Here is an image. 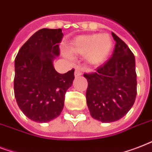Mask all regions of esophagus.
I'll return each instance as SVG.
<instances>
[{
  "label": "esophagus",
  "instance_id": "esophagus-1",
  "mask_svg": "<svg viewBox=\"0 0 152 152\" xmlns=\"http://www.w3.org/2000/svg\"><path fill=\"white\" fill-rule=\"evenodd\" d=\"M82 74V70H81V69H80V68H76V70H75V76H80Z\"/></svg>",
  "mask_w": 152,
  "mask_h": 152
}]
</instances>
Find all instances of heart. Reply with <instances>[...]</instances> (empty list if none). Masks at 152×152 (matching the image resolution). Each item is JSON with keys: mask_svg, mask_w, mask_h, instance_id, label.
<instances>
[{"mask_svg": "<svg viewBox=\"0 0 152 152\" xmlns=\"http://www.w3.org/2000/svg\"><path fill=\"white\" fill-rule=\"evenodd\" d=\"M113 41L107 34H90L76 37L67 46V51L73 56H84L89 64L99 66L108 58Z\"/></svg>", "mask_w": 152, "mask_h": 152, "instance_id": "obj_1", "label": "heart"}]
</instances>
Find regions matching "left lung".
I'll return each instance as SVG.
<instances>
[{"label":"left lung","instance_id":"8db88e82","mask_svg":"<svg viewBox=\"0 0 152 152\" xmlns=\"http://www.w3.org/2000/svg\"><path fill=\"white\" fill-rule=\"evenodd\" d=\"M112 36L116 43L111 57L95 72L83 74L88 83L86 99L91 115L102 122L123 118L137 92L134 55L114 33Z\"/></svg>","mask_w":152,"mask_h":152}]
</instances>
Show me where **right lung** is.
<instances>
[{
    "instance_id": "obj_1",
    "label": "right lung",
    "mask_w": 152,
    "mask_h": 152,
    "mask_svg": "<svg viewBox=\"0 0 152 152\" xmlns=\"http://www.w3.org/2000/svg\"><path fill=\"white\" fill-rule=\"evenodd\" d=\"M61 28H43L22 46L15 59L14 94L18 106L31 120L48 122L64 108V96L72 84L74 69L61 74L53 59L60 53Z\"/></svg>"
}]
</instances>
